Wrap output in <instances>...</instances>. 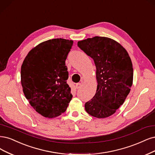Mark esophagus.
<instances>
[{"label": "esophagus", "mask_w": 155, "mask_h": 155, "mask_svg": "<svg viewBox=\"0 0 155 155\" xmlns=\"http://www.w3.org/2000/svg\"><path fill=\"white\" fill-rule=\"evenodd\" d=\"M81 83H77V84H76V88L77 89L80 88H81Z\"/></svg>", "instance_id": "obj_1"}]
</instances>
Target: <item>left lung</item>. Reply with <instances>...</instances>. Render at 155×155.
I'll return each mask as SVG.
<instances>
[{"instance_id": "8db88e82", "label": "left lung", "mask_w": 155, "mask_h": 155, "mask_svg": "<svg viewBox=\"0 0 155 155\" xmlns=\"http://www.w3.org/2000/svg\"><path fill=\"white\" fill-rule=\"evenodd\" d=\"M78 46L92 58L97 69V91L85 103V110L94 117L106 118L124 103L130 92L133 78L130 57L118 42L106 37L79 41Z\"/></svg>"}]
</instances>
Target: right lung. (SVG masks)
I'll use <instances>...</instances> for the list:
<instances>
[{
  "label": "right lung",
  "mask_w": 155,
  "mask_h": 155,
  "mask_svg": "<svg viewBox=\"0 0 155 155\" xmlns=\"http://www.w3.org/2000/svg\"><path fill=\"white\" fill-rule=\"evenodd\" d=\"M72 40L45 41L29 51L21 67V84L26 99L38 114L53 118L65 112L72 99L65 61Z\"/></svg>",
  "instance_id": "obj_1"
}]
</instances>
